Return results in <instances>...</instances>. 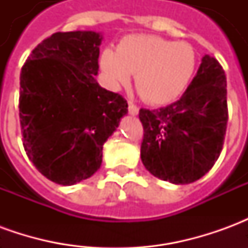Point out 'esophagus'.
I'll return each mask as SVG.
<instances>
[{"label":"esophagus","mask_w":248,"mask_h":248,"mask_svg":"<svg viewBox=\"0 0 248 248\" xmlns=\"http://www.w3.org/2000/svg\"><path fill=\"white\" fill-rule=\"evenodd\" d=\"M129 108V113L131 114V115H137V114H138V111H140V108H138L135 103L130 102V101H129V108Z\"/></svg>","instance_id":"esophagus-1"}]
</instances>
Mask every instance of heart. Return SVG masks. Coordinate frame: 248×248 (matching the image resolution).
Listing matches in <instances>:
<instances>
[{"mask_svg": "<svg viewBox=\"0 0 248 248\" xmlns=\"http://www.w3.org/2000/svg\"><path fill=\"white\" fill-rule=\"evenodd\" d=\"M111 85H126L135 74V89L151 105H165L182 94L197 67V54L188 42L158 35L133 34L115 49H105L99 60Z\"/></svg>", "mask_w": 248, "mask_h": 248, "instance_id": "heart-1", "label": "heart"}]
</instances>
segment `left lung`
<instances>
[{
  "label": "left lung",
  "instance_id": "8db88e82",
  "mask_svg": "<svg viewBox=\"0 0 248 248\" xmlns=\"http://www.w3.org/2000/svg\"><path fill=\"white\" fill-rule=\"evenodd\" d=\"M227 82L222 65L204 56L187 90L166 108H140V158L154 177L186 185L218 161L229 121Z\"/></svg>",
  "mask_w": 248,
  "mask_h": 248
}]
</instances>
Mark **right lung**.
<instances>
[{
	"instance_id": "right-lung-1",
	"label": "right lung",
	"mask_w": 248,
	"mask_h": 248,
	"mask_svg": "<svg viewBox=\"0 0 248 248\" xmlns=\"http://www.w3.org/2000/svg\"><path fill=\"white\" fill-rule=\"evenodd\" d=\"M101 35L58 31L34 47L19 76V124L26 155L62 186L92 177L102 147L127 113L118 93L98 85Z\"/></svg>"
}]
</instances>
